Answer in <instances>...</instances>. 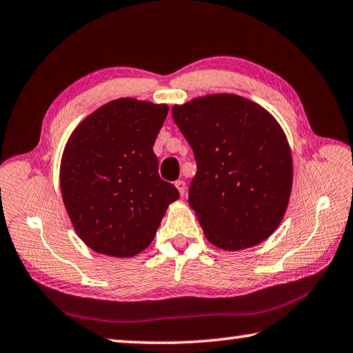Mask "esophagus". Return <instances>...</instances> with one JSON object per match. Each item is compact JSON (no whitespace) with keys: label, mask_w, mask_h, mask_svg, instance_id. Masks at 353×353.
I'll list each match as a JSON object with an SVG mask.
<instances>
[{"label":"esophagus","mask_w":353,"mask_h":353,"mask_svg":"<svg viewBox=\"0 0 353 353\" xmlns=\"http://www.w3.org/2000/svg\"><path fill=\"white\" fill-rule=\"evenodd\" d=\"M174 185H176V188L179 190V193H181V196H183L185 194V190H187V185H185V182L183 181H177Z\"/></svg>","instance_id":"1"}]
</instances>
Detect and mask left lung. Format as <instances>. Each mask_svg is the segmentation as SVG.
Returning a JSON list of instances; mask_svg holds the SVG:
<instances>
[{
  "instance_id": "obj_1",
  "label": "left lung",
  "mask_w": 353,
  "mask_h": 353,
  "mask_svg": "<svg viewBox=\"0 0 353 353\" xmlns=\"http://www.w3.org/2000/svg\"><path fill=\"white\" fill-rule=\"evenodd\" d=\"M171 113L198 163L188 204L207 240L234 252L270 238L292 188L291 148L277 119L235 93L198 97Z\"/></svg>"
}]
</instances>
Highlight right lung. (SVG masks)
<instances>
[{
	"label": "right lung",
	"instance_id": "add662e5",
	"mask_svg": "<svg viewBox=\"0 0 353 353\" xmlns=\"http://www.w3.org/2000/svg\"><path fill=\"white\" fill-rule=\"evenodd\" d=\"M168 105L119 98L87 115L68 137L61 191L77 236L94 252L129 259L152 243L179 199L159 176L152 146Z\"/></svg>",
	"mask_w": 353,
	"mask_h": 353
}]
</instances>
